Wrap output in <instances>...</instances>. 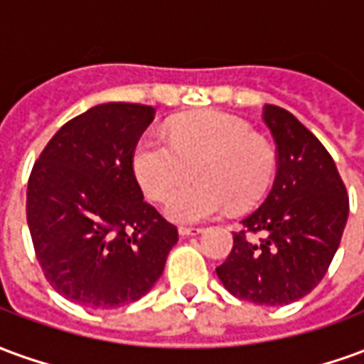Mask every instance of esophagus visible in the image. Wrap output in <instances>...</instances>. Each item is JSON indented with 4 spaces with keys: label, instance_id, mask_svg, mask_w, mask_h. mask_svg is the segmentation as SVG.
<instances>
[{
    "label": "esophagus",
    "instance_id": "esophagus-1",
    "mask_svg": "<svg viewBox=\"0 0 364 364\" xmlns=\"http://www.w3.org/2000/svg\"><path fill=\"white\" fill-rule=\"evenodd\" d=\"M203 228H195V226H181L179 228V234L181 236H195V234H200Z\"/></svg>",
    "mask_w": 364,
    "mask_h": 364
}]
</instances>
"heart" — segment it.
Here are the masks:
<instances>
[{
  "instance_id": "obj_1",
  "label": "heart",
  "mask_w": 364,
  "mask_h": 364,
  "mask_svg": "<svg viewBox=\"0 0 364 364\" xmlns=\"http://www.w3.org/2000/svg\"><path fill=\"white\" fill-rule=\"evenodd\" d=\"M132 169L144 193L167 200L166 214L175 222H200L224 214L234 205H255L273 181L277 154L265 136L245 120L220 111H200L175 119L169 140L146 134L136 144Z\"/></svg>"
}]
</instances>
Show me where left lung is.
Returning <instances> with one entry per match:
<instances>
[{"label":"left lung","mask_w":364,"mask_h":364,"mask_svg":"<svg viewBox=\"0 0 364 364\" xmlns=\"http://www.w3.org/2000/svg\"><path fill=\"white\" fill-rule=\"evenodd\" d=\"M263 120L277 144L273 189L234 232V247L216 274L234 296L281 306L312 292L328 273L349 197L333 158L294 114L265 105Z\"/></svg>","instance_id":"left-lung-1"}]
</instances>
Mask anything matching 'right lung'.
I'll return each mask as SVG.
<instances>
[{
  "label": "right lung",
  "mask_w": 364,
  "mask_h": 364,
  "mask_svg": "<svg viewBox=\"0 0 364 364\" xmlns=\"http://www.w3.org/2000/svg\"><path fill=\"white\" fill-rule=\"evenodd\" d=\"M154 107L103 103L68 120L41 151L27 185V222L52 289L112 310L156 284L179 234L144 200L132 154Z\"/></svg>",
  "instance_id": "obj_1"
}]
</instances>
